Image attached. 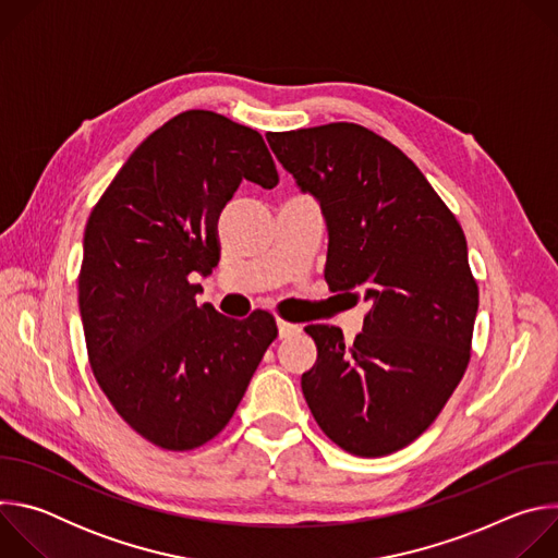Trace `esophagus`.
I'll return each mask as SVG.
<instances>
[{"instance_id":"34e87169","label":"esophagus","mask_w":558,"mask_h":558,"mask_svg":"<svg viewBox=\"0 0 558 558\" xmlns=\"http://www.w3.org/2000/svg\"><path fill=\"white\" fill-rule=\"evenodd\" d=\"M298 331H300L298 325H291V323H287V320H278V336H280V338H291V336H295Z\"/></svg>"}]
</instances>
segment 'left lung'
I'll return each instance as SVG.
<instances>
[{
  "label": "left lung",
  "instance_id": "1",
  "mask_svg": "<svg viewBox=\"0 0 558 558\" xmlns=\"http://www.w3.org/2000/svg\"><path fill=\"white\" fill-rule=\"evenodd\" d=\"M267 141L323 207L329 289L371 304L353 344L338 327L304 329L317 347L304 400L342 450L390 454L437 420L470 362L480 287L463 229L411 158L357 123Z\"/></svg>",
  "mask_w": 558,
  "mask_h": 558
}]
</instances>
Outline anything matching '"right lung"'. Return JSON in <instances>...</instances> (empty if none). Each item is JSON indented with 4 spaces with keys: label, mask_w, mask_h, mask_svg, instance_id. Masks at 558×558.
Segmentation results:
<instances>
[{
    "label": "right lung",
    "mask_w": 558,
    "mask_h": 558,
    "mask_svg": "<svg viewBox=\"0 0 558 558\" xmlns=\"http://www.w3.org/2000/svg\"><path fill=\"white\" fill-rule=\"evenodd\" d=\"M243 181L278 185L263 136L187 110L130 154L86 225L78 311L90 368L123 422L158 448L214 439L278 336L269 311L233 320L196 302L192 278L218 265V216Z\"/></svg>",
    "instance_id": "1"
}]
</instances>
